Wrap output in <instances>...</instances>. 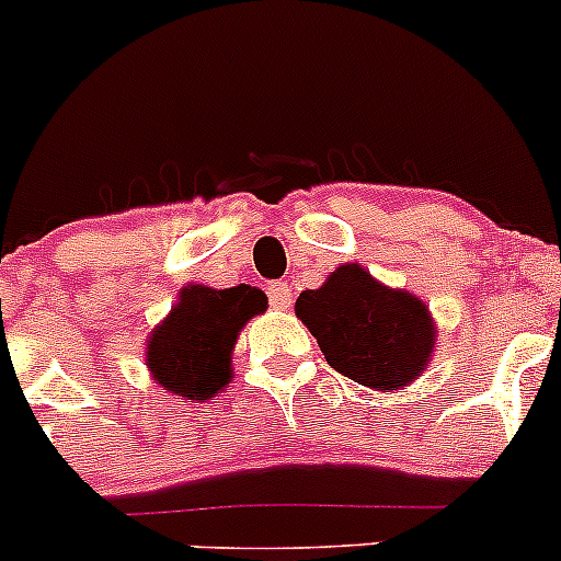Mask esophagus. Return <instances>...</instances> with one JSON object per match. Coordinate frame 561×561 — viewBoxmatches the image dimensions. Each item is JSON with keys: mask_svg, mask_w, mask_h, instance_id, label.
<instances>
[{"mask_svg": "<svg viewBox=\"0 0 561 561\" xmlns=\"http://www.w3.org/2000/svg\"><path fill=\"white\" fill-rule=\"evenodd\" d=\"M268 298L274 309H287L293 304V287L287 285V282H271Z\"/></svg>", "mask_w": 561, "mask_h": 561, "instance_id": "1", "label": "esophagus"}]
</instances>
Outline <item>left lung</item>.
<instances>
[{
    "mask_svg": "<svg viewBox=\"0 0 561 561\" xmlns=\"http://www.w3.org/2000/svg\"><path fill=\"white\" fill-rule=\"evenodd\" d=\"M296 314L318 340L325 362L373 391L413 383L436 347L427 304L383 285L358 263H342L318 290H304Z\"/></svg>",
    "mask_w": 561,
    "mask_h": 561,
    "instance_id": "8db88e82",
    "label": "left lung"
}]
</instances>
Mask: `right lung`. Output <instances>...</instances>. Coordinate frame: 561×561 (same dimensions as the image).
Returning <instances> with one entry per match:
<instances>
[{
	"label": "right lung",
	"instance_id": "right-lung-1",
	"mask_svg": "<svg viewBox=\"0 0 561 561\" xmlns=\"http://www.w3.org/2000/svg\"><path fill=\"white\" fill-rule=\"evenodd\" d=\"M268 309L260 287L216 290L186 285L175 307L150 331L145 364L150 378L178 400L205 402L232 380V351L243 325Z\"/></svg>",
	"mask_w": 561,
	"mask_h": 561
}]
</instances>
